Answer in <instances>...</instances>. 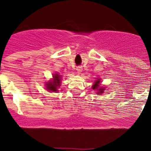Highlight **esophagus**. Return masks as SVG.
<instances>
[{
	"mask_svg": "<svg viewBox=\"0 0 151 151\" xmlns=\"http://www.w3.org/2000/svg\"><path fill=\"white\" fill-rule=\"evenodd\" d=\"M76 70H77L78 72H81V71H82V68H81V67H77V68H76Z\"/></svg>",
	"mask_w": 151,
	"mask_h": 151,
	"instance_id": "34e87169",
	"label": "esophagus"
}]
</instances>
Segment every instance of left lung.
Here are the masks:
<instances>
[{"label": "left lung", "instance_id": "obj_1", "mask_svg": "<svg viewBox=\"0 0 151 151\" xmlns=\"http://www.w3.org/2000/svg\"><path fill=\"white\" fill-rule=\"evenodd\" d=\"M100 83H101V79L98 78L97 80L94 81V84H93V85L92 86V89L97 90L98 92L96 93H97V94L99 95H101V93H103L105 90V87H102V86H100Z\"/></svg>", "mask_w": 151, "mask_h": 151}]
</instances>
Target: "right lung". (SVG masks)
Segmentation results:
<instances>
[{
	"mask_svg": "<svg viewBox=\"0 0 151 151\" xmlns=\"http://www.w3.org/2000/svg\"><path fill=\"white\" fill-rule=\"evenodd\" d=\"M61 76L58 74H54L53 79L47 82L46 89L50 92H57L58 88L61 84Z\"/></svg>",
	"mask_w": 151,
	"mask_h": 151,
	"instance_id": "right-lung-1",
	"label": "right lung"
}]
</instances>
